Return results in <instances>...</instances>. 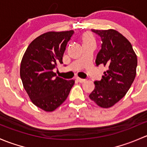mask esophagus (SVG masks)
<instances>
[{
    "mask_svg": "<svg viewBox=\"0 0 147 147\" xmlns=\"http://www.w3.org/2000/svg\"><path fill=\"white\" fill-rule=\"evenodd\" d=\"M77 80H78V82L80 83H84L86 81V79H83V78H77Z\"/></svg>",
    "mask_w": 147,
    "mask_h": 147,
    "instance_id": "obj_1",
    "label": "esophagus"
}]
</instances>
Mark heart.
<instances>
[{
  "label": "heart",
  "mask_w": 147,
  "mask_h": 147,
  "mask_svg": "<svg viewBox=\"0 0 147 147\" xmlns=\"http://www.w3.org/2000/svg\"><path fill=\"white\" fill-rule=\"evenodd\" d=\"M89 42H94V38L90 33H86L83 37V43Z\"/></svg>",
  "instance_id": "obj_1"
}]
</instances>
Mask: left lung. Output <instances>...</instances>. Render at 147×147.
Masks as SVG:
<instances>
[{"mask_svg":"<svg viewBox=\"0 0 147 147\" xmlns=\"http://www.w3.org/2000/svg\"><path fill=\"white\" fill-rule=\"evenodd\" d=\"M101 37V49L97 55L96 66H107L100 81L89 95L98 106L108 108L117 103L131 87L137 74V57L129 40L116 30L92 29Z\"/></svg>","mask_w":147,"mask_h":147,"instance_id":"1","label":"left lung"}]
</instances>
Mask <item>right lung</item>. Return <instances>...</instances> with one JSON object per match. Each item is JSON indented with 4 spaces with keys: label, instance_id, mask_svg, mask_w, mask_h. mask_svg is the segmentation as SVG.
<instances>
[{
    "label": "right lung",
    "instance_id": "right-lung-1",
    "mask_svg": "<svg viewBox=\"0 0 147 147\" xmlns=\"http://www.w3.org/2000/svg\"><path fill=\"white\" fill-rule=\"evenodd\" d=\"M74 30L48 32L34 39L27 48L20 74L25 90L34 105L52 112L66 100L75 81L56 76L53 69L62 58Z\"/></svg>",
    "mask_w": 147,
    "mask_h": 147
}]
</instances>
